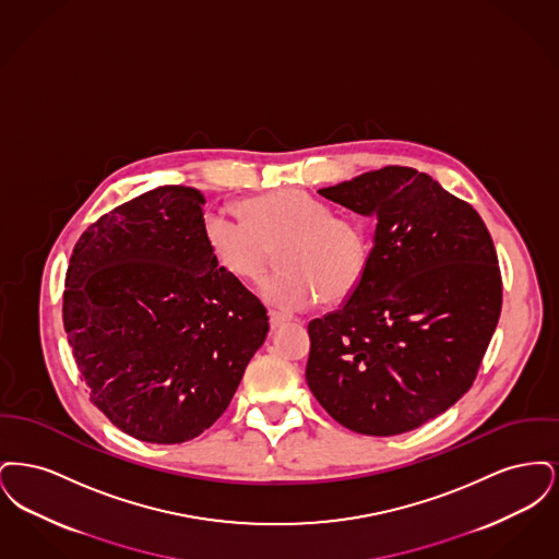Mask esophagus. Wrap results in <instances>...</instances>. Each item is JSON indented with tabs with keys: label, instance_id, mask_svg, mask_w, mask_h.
Returning <instances> with one entry per match:
<instances>
[{
	"label": "esophagus",
	"instance_id": "1",
	"mask_svg": "<svg viewBox=\"0 0 559 559\" xmlns=\"http://www.w3.org/2000/svg\"><path fill=\"white\" fill-rule=\"evenodd\" d=\"M267 317H270V326L272 329H278V326H283L287 322V319L283 314H278V312H267Z\"/></svg>",
	"mask_w": 559,
	"mask_h": 559
}]
</instances>
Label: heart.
Returning a JSON list of instances; mask_svg holds the SVG:
<instances>
[{"label":"heart","instance_id":"b5f03b06","mask_svg":"<svg viewBox=\"0 0 559 559\" xmlns=\"http://www.w3.org/2000/svg\"><path fill=\"white\" fill-rule=\"evenodd\" d=\"M240 219L224 210L203 215V240L213 262L230 276L258 283L264 278L272 251L283 267L262 287L267 306L301 312L324 301H342L367 274L371 240L362 224L340 217L312 194L283 188L242 203Z\"/></svg>","mask_w":559,"mask_h":559}]
</instances>
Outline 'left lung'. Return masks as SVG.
Returning <instances> with one entry per match:
<instances>
[{"label":"left lung","mask_w":559,"mask_h":559,"mask_svg":"<svg viewBox=\"0 0 559 559\" xmlns=\"http://www.w3.org/2000/svg\"><path fill=\"white\" fill-rule=\"evenodd\" d=\"M319 194L377 226L360 287L308 324L306 379L337 424L399 436L472 388L501 317L497 251L478 212L413 167Z\"/></svg>","instance_id":"obj_1"}]
</instances>
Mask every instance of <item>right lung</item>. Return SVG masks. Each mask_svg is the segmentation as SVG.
I'll list each match as a JSON object with an SVG mask.
<instances>
[{
  "label": "right lung",
  "instance_id": "1",
  "mask_svg": "<svg viewBox=\"0 0 559 559\" xmlns=\"http://www.w3.org/2000/svg\"><path fill=\"white\" fill-rule=\"evenodd\" d=\"M203 205L197 188L144 192L87 226L67 270L62 320L90 400L142 442L212 427L270 329L213 262Z\"/></svg>",
  "mask_w": 559,
  "mask_h": 559
}]
</instances>
